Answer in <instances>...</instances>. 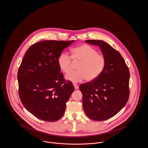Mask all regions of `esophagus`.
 Wrapping results in <instances>:
<instances>
[{
	"instance_id": "1",
	"label": "esophagus",
	"mask_w": 148,
	"mask_h": 148,
	"mask_svg": "<svg viewBox=\"0 0 148 148\" xmlns=\"http://www.w3.org/2000/svg\"><path fill=\"white\" fill-rule=\"evenodd\" d=\"M73 85H74V88H75V89H77L79 88V86H78L77 84H74Z\"/></svg>"
}]
</instances>
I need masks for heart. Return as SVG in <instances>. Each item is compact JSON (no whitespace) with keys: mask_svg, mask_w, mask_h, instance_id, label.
Here are the masks:
<instances>
[{"mask_svg":"<svg viewBox=\"0 0 148 148\" xmlns=\"http://www.w3.org/2000/svg\"><path fill=\"white\" fill-rule=\"evenodd\" d=\"M71 58L80 62L78 71L71 72L65 76L66 80L77 83L87 79L92 82L98 78L104 71L106 59L104 56L88 44H83L71 50ZM58 64L60 69L65 73L71 71V59L65 53H61L58 58Z\"/></svg>","mask_w":148,"mask_h":148,"instance_id":"b5f03b06","label":"heart"}]
</instances>
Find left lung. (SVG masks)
Wrapping results in <instances>:
<instances>
[{
    "label": "left lung",
    "mask_w": 148,
    "mask_h": 148,
    "mask_svg": "<svg viewBox=\"0 0 148 148\" xmlns=\"http://www.w3.org/2000/svg\"><path fill=\"white\" fill-rule=\"evenodd\" d=\"M98 45L106 58V66L100 76L79 86L83 94L85 113L96 121L108 119L119 112L129 97L130 72L119 53L103 40H87Z\"/></svg>",
    "instance_id": "obj_1"
}]
</instances>
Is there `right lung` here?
<instances>
[{"mask_svg": "<svg viewBox=\"0 0 148 148\" xmlns=\"http://www.w3.org/2000/svg\"><path fill=\"white\" fill-rule=\"evenodd\" d=\"M74 40H44L30 47L19 68V95L25 109L39 119L55 121L63 116L74 90L66 82L58 58Z\"/></svg>", "mask_w": 148, "mask_h": 148, "instance_id": "right-lung-1", "label": "right lung"}]
</instances>
